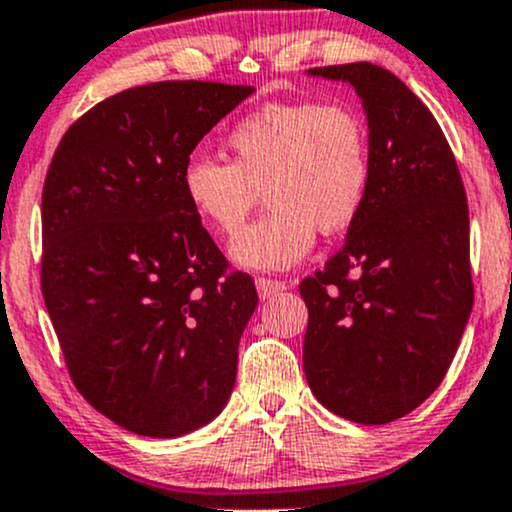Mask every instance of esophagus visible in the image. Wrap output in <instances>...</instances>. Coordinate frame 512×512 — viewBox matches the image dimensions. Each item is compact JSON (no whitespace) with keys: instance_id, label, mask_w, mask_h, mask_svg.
<instances>
[{"instance_id":"1","label":"esophagus","mask_w":512,"mask_h":512,"mask_svg":"<svg viewBox=\"0 0 512 512\" xmlns=\"http://www.w3.org/2000/svg\"><path fill=\"white\" fill-rule=\"evenodd\" d=\"M255 286L257 291H260L262 299H269V296H277L279 291H284L286 282H279V279H269V277H257Z\"/></svg>"}]
</instances>
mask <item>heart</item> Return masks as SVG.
I'll return each mask as SVG.
<instances>
[{
  "label": "heart",
  "mask_w": 512,
  "mask_h": 512,
  "mask_svg": "<svg viewBox=\"0 0 512 512\" xmlns=\"http://www.w3.org/2000/svg\"><path fill=\"white\" fill-rule=\"evenodd\" d=\"M228 145L233 162L189 157L182 187L194 211L226 238L245 228L265 194L272 209L230 247L240 267H296L318 230L342 233L362 211L372 157L367 128L350 106L267 104L235 123Z\"/></svg>",
  "instance_id": "1"
}]
</instances>
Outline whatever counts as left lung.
Wrapping results in <instances>:
<instances>
[{
    "label": "left lung",
    "mask_w": 512,
    "mask_h": 512,
    "mask_svg": "<svg viewBox=\"0 0 512 512\" xmlns=\"http://www.w3.org/2000/svg\"><path fill=\"white\" fill-rule=\"evenodd\" d=\"M350 82L369 121L372 179L345 245L299 286L303 372L328 411L403 418L445 379L474 306L469 206L440 123L384 67H313Z\"/></svg>",
    "instance_id": "1"
}]
</instances>
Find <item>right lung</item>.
I'll return each mask as SVG.
<instances>
[{
	"label": "right lung",
	"instance_id": "obj_1",
	"mask_svg": "<svg viewBox=\"0 0 512 512\" xmlns=\"http://www.w3.org/2000/svg\"><path fill=\"white\" fill-rule=\"evenodd\" d=\"M252 92L196 80L126 89L72 123L48 167L43 299L72 384L136 435H187L233 391L255 282L228 272L182 172Z\"/></svg>",
	"mask_w": 512,
	"mask_h": 512
}]
</instances>
